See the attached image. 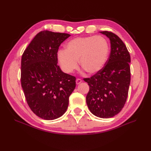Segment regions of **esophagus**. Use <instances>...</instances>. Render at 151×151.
<instances>
[{"label": "esophagus", "mask_w": 151, "mask_h": 151, "mask_svg": "<svg viewBox=\"0 0 151 151\" xmlns=\"http://www.w3.org/2000/svg\"><path fill=\"white\" fill-rule=\"evenodd\" d=\"M76 84H79L80 83H82V80L81 79H77L76 81Z\"/></svg>", "instance_id": "1"}]
</instances>
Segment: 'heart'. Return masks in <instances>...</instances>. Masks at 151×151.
I'll return each instance as SVG.
<instances>
[{
	"label": "heart",
	"instance_id": "1",
	"mask_svg": "<svg viewBox=\"0 0 151 151\" xmlns=\"http://www.w3.org/2000/svg\"><path fill=\"white\" fill-rule=\"evenodd\" d=\"M109 46L101 36H89L72 39L65 45V50H59L57 60L62 69L71 74L81 67L90 74L101 71L108 60Z\"/></svg>",
	"mask_w": 151,
	"mask_h": 151
}]
</instances>
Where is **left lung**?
<instances>
[{"label":"left lung","mask_w":151,"mask_h":151,"mask_svg":"<svg viewBox=\"0 0 151 151\" xmlns=\"http://www.w3.org/2000/svg\"><path fill=\"white\" fill-rule=\"evenodd\" d=\"M110 40L111 52L103 69L84 79L89 91L86 103L94 115L109 118L124 106L130 83V55L122 40L111 32L100 31Z\"/></svg>","instance_id":"8db88e82"}]
</instances>
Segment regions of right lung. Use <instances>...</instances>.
I'll list each match as a JSON object with an SVG mask.
<instances>
[{
	"instance_id": "1",
	"label": "right lung",
	"mask_w": 151,
	"mask_h": 151,
	"mask_svg": "<svg viewBox=\"0 0 151 151\" xmlns=\"http://www.w3.org/2000/svg\"><path fill=\"white\" fill-rule=\"evenodd\" d=\"M70 35L43 31L36 35L21 58V86L26 101L35 115L44 120L60 117L76 88V77L57 65L60 44Z\"/></svg>"
}]
</instances>
